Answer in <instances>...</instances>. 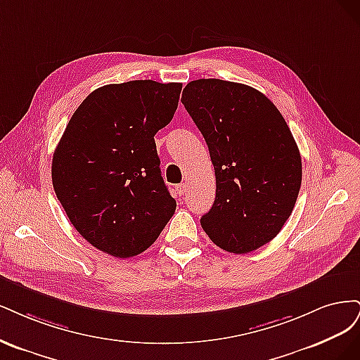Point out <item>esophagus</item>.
Listing matches in <instances>:
<instances>
[{
    "instance_id": "obj_1",
    "label": "esophagus",
    "mask_w": 360,
    "mask_h": 360,
    "mask_svg": "<svg viewBox=\"0 0 360 360\" xmlns=\"http://www.w3.org/2000/svg\"><path fill=\"white\" fill-rule=\"evenodd\" d=\"M176 191H178L179 195L187 194V191H188V184H179L178 187H176Z\"/></svg>"
}]
</instances>
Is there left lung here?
<instances>
[{"label": "left lung", "mask_w": 360, "mask_h": 360, "mask_svg": "<svg viewBox=\"0 0 360 360\" xmlns=\"http://www.w3.org/2000/svg\"><path fill=\"white\" fill-rule=\"evenodd\" d=\"M181 101L215 170V200L200 218L203 230L229 252L263 247L292 215L302 182V160L285 120L260 91L221 79L191 80Z\"/></svg>", "instance_id": "8db88e82"}]
</instances>
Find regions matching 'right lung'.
<instances>
[{
  "mask_svg": "<svg viewBox=\"0 0 360 360\" xmlns=\"http://www.w3.org/2000/svg\"><path fill=\"white\" fill-rule=\"evenodd\" d=\"M181 89L130 80L92 91L55 149L58 200L79 233L113 257L143 252L175 214L154 136L172 121Z\"/></svg>",
  "mask_w": 360,
  "mask_h": 360,
  "instance_id": "right-lung-1",
  "label": "right lung"
}]
</instances>
